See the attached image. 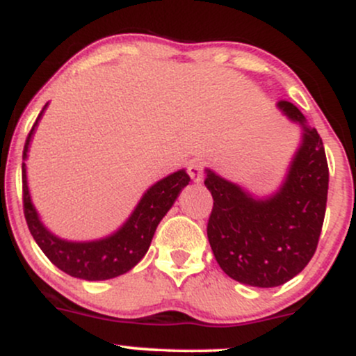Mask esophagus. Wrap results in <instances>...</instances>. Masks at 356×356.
I'll return each instance as SVG.
<instances>
[{
    "label": "esophagus",
    "instance_id": "obj_1",
    "mask_svg": "<svg viewBox=\"0 0 356 356\" xmlns=\"http://www.w3.org/2000/svg\"><path fill=\"white\" fill-rule=\"evenodd\" d=\"M187 172H189L191 179L194 182L202 181V172H204V164L199 159H192V161L187 164Z\"/></svg>",
    "mask_w": 356,
    "mask_h": 356
}]
</instances>
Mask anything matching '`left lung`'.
<instances>
[{
	"mask_svg": "<svg viewBox=\"0 0 356 356\" xmlns=\"http://www.w3.org/2000/svg\"><path fill=\"white\" fill-rule=\"evenodd\" d=\"M277 107L303 127L280 191L256 199L209 169L204 181L214 199L207 238L216 261L232 280L256 288H275L303 271L316 251L328 197L321 137L291 102L281 100Z\"/></svg>",
	"mask_w": 356,
	"mask_h": 356,
	"instance_id": "8db88e82",
	"label": "left lung"
}]
</instances>
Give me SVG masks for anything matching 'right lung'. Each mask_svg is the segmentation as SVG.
<instances>
[{
  "mask_svg": "<svg viewBox=\"0 0 356 356\" xmlns=\"http://www.w3.org/2000/svg\"><path fill=\"white\" fill-rule=\"evenodd\" d=\"M47 105L40 112L30 134H28L26 142H24L23 161H26L31 136H33ZM22 175L24 219H26L28 229H30L36 244L56 268L73 277L87 281L110 280V277L124 275L136 266L149 251L159 222L167 214V211L172 207L181 191L191 181L189 174L184 169L167 175L147 189L138 201L137 207L120 229L104 239L73 243V241L58 238L43 226L38 212L31 202L30 191H28L26 164L24 162L22 165Z\"/></svg>",
  "mask_w": 356,
  "mask_h": 356,
  "instance_id": "add662e5",
  "label": "right lung"
}]
</instances>
